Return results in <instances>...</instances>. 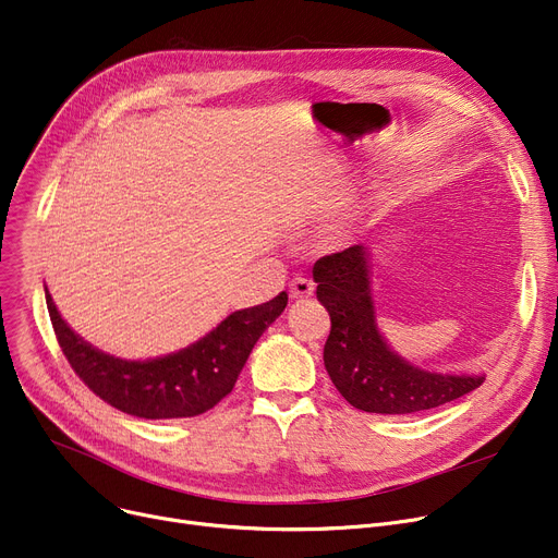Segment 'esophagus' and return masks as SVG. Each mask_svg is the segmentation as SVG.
<instances>
[{
  "label": "esophagus",
  "mask_w": 558,
  "mask_h": 558,
  "mask_svg": "<svg viewBox=\"0 0 558 558\" xmlns=\"http://www.w3.org/2000/svg\"><path fill=\"white\" fill-rule=\"evenodd\" d=\"M289 296L296 299V301H303V299H310L314 296V282L303 278V276H296L294 280L289 282Z\"/></svg>",
  "instance_id": "1"
}]
</instances>
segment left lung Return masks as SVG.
I'll return each mask as SVG.
<instances>
[{
    "instance_id": "obj_1",
    "label": "left lung",
    "mask_w": 558,
    "mask_h": 558,
    "mask_svg": "<svg viewBox=\"0 0 558 558\" xmlns=\"http://www.w3.org/2000/svg\"><path fill=\"white\" fill-rule=\"evenodd\" d=\"M316 299L330 314L324 348L337 391L368 414H416L475 391L484 375L425 371L400 357L377 328L373 257L362 244L314 264Z\"/></svg>"
}]
</instances>
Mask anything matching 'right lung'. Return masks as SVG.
Returning a JSON list of instances; mask_svg holds the SVG:
<instances>
[{
  "mask_svg": "<svg viewBox=\"0 0 558 558\" xmlns=\"http://www.w3.org/2000/svg\"><path fill=\"white\" fill-rule=\"evenodd\" d=\"M53 332L76 375L104 402L137 418H192L223 400L253 345L287 307L282 291L269 303L228 314L217 328L175 353L154 360H122L78 337L45 287Z\"/></svg>",
  "mask_w": 558,
  "mask_h": 558,
  "instance_id": "obj_1",
  "label": "right lung"
}]
</instances>
